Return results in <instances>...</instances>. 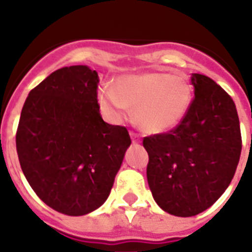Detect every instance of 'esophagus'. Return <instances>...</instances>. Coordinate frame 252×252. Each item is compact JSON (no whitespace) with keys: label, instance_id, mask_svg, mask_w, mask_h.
<instances>
[{"label":"esophagus","instance_id":"34e87169","mask_svg":"<svg viewBox=\"0 0 252 252\" xmlns=\"http://www.w3.org/2000/svg\"><path fill=\"white\" fill-rule=\"evenodd\" d=\"M130 138H132L133 144H140L141 142V137L137 133H134V132H130Z\"/></svg>","mask_w":252,"mask_h":252}]
</instances>
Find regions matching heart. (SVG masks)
<instances>
[{"instance_id":"b5f03b06","label":"heart","mask_w":252,"mask_h":252,"mask_svg":"<svg viewBox=\"0 0 252 252\" xmlns=\"http://www.w3.org/2000/svg\"><path fill=\"white\" fill-rule=\"evenodd\" d=\"M193 93L184 76L165 72L126 74L115 87H99L98 100L112 118L126 116L134 108V120L145 133L159 134L174 129L189 111Z\"/></svg>"}]
</instances>
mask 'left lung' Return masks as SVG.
Returning <instances> with one entry per match:
<instances>
[{"instance_id":"left-lung-1","label":"left lung","mask_w":252,"mask_h":252,"mask_svg":"<svg viewBox=\"0 0 252 252\" xmlns=\"http://www.w3.org/2000/svg\"><path fill=\"white\" fill-rule=\"evenodd\" d=\"M188 114L167 133L144 138L148 183L156 203L170 215L204 212L229 187L238 166L242 137L237 108L222 87L193 73Z\"/></svg>"}]
</instances>
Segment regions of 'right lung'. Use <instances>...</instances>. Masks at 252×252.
I'll return each instance as SVG.
<instances>
[{
  "mask_svg": "<svg viewBox=\"0 0 252 252\" xmlns=\"http://www.w3.org/2000/svg\"><path fill=\"white\" fill-rule=\"evenodd\" d=\"M99 77L86 65L51 73L30 91L17 153L35 193L63 215L84 216L107 200L130 137L100 116Z\"/></svg>",
  "mask_w": 252,
  "mask_h": 252,
  "instance_id": "obj_1",
  "label": "right lung"
}]
</instances>
